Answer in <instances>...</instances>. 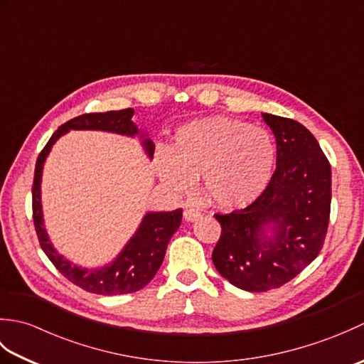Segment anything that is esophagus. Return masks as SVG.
I'll list each match as a JSON object with an SVG mask.
<instances>
[{
	"label": "esophagus",
	"instance_id": "34e87169",
	"mask_svg": "<svg viewBox=\"0 0 364 364\" xmlns=\"http://www.w3.org/2000/svg\"><path fill=\"white\" fill-rule=\"evenodd\" d=\"M200 218H202V213L196 210V208H189V210L184 211V219H186L188 222H196Z\"/></svg>",
	"mask_w": 364,
	"mask_h": 364
}]
</instances>
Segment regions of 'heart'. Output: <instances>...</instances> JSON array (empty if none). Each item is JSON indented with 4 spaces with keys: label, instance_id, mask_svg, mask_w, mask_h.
Returning a JSON list of instances; mask_svg holds the SVG:
<instances>
[{
    "label": "heart",
    "instance_id": "obj_1",
    "mask_svg": "<svg viewBox=\"0 0 364 364\" xmlns=\"http://www.w3.org/2000/svg\"><path fill=\"white\" fill-rule=\"evenodd\" d=\"M275 164L277 146L269 131L223 115L180 127L172 150L159 149L154 154L158 176L170 191L188 194L203 176L206 197L225 210L258 200Z\"/></svg>",
    "mask_w": 364,
    "mask_h": 364
}]
</instances>
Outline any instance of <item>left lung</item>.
<instances>
[{"mask_svg": "<svg viewBox=\"0 0 364 364\" xmlns=\"http://www.w3.org/2000/svg\"><path fill=\"white\" fill-rule=\"evenodd\" d=\"M261 115L277 142L272 180L244 210L214 214L222 225L214 266L249 292L280 288L318 257L331 203V168L316 137L296 120Z\"/></svg>", "mask_w": 364, "mask_h": 364, "instance_id": "8db88e82", "label": "left lung"}]
</instances>
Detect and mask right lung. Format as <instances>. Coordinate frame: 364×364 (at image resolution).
<instances>
[{
	"label": "right lung",
	"instance_id": "add662e5",
	"mask_svg": "<svg viewBox=\"0 0 364 364\" xmlns=\"http://www.w3.org/2000/svg\"><path fill=\"white\" fill-rule=\"evenodd\" d=\"M133 115L134 109L128 107V109L122 111L82 114L80 117L68 120L51 136L36 162L33 184V218L42 250L59 272L72 283L80 286L84 291L102 294V296H119V294L136 292L151 282V278L156 275L162 264V259H164L170 237L180 228L183 210L149 211L139 223L134 235L129 237V241L109 264L90 269L82 267L80 264H75L73 261L65 258L64 255H60L54 249L51 239L46 233L42 210L43 166L58 139L72 129L106 131V133L127 137L137 136L141 139V145L146 156L151 159L154 144L145 131L137 128L133 119H131Z\"/></svg>",
	"mask_w": 364,
	"mask_h": 364
}]
</instances>
